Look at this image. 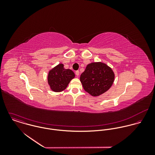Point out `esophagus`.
<instances>
[{
	"label": "esophagus",
	"mask_w": 155,
	"mask_h": 155,
	"mask_svg": "<svg viewBox=\"0 0 155 155\" xmlns=\"http://www.w3.org/2000/svg\"><path fill=\"white\" fill-rule=\"evenodd\" d=\"M75 74H76V75L77 76H78L79 75V70H77V71H76V72H75Z\"/></svg>",
	"instance_id": "1"
}]
</instances>
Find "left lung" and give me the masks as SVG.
<instances>
[{
	"label": "left lung",
	"mask_w": 155,
	"mask_h": 155,
	"mask_svg": "<svg viewBox=\"0 0 155 155\" xmlns=\"http://www.w3.org/2000/svg\"><path fill=\"white\" fill-rule=\"evenodd\" d=\"M114 79V74L110 67L101 62L88 64L80 77L85 91L94 97L109 90Z\"/></svg>",
	"instance_id": "8db88e82"
}]
</instances>
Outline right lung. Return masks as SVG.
<instances>
[{
	"mask_svg": "<svg viewBox=\"0 0 155 155\" xmlns=\"http://www.w3.org/2000/svg\"><path fill=\"white\" fill-rule=\"evenodd\" d=\"M74 76L72 70L66 69L63 64H59L49 71L48 76V84L53 91L61 92L66 88Z\"/></svg>",
	"mask_w": 155,
	"mask_h": 155,
	"instance_id": "right-lung-1",
	"label": "right lung"
}]
</instances>
